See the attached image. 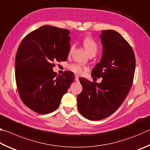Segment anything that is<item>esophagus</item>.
<instances>
[{
	"label": "esophagus",
	"mask_w": 150,
	"mask_h": 150,
	"mask_svg": "<svg viewBox=\"0 0 150 150\" xmlns=\"http://www.w3.org/2000/svg\"><path fill=\"white\" fill-rule=\"evenodd\" d=\"M75 81H79V77L77 75H75Z\"/></svg>",
	"instance_id": "esophagus-1"
}]
</instances>
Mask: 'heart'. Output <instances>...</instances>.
I'll return each mask as SVG.
<instances>
[{
    "instance_id": "obj_1",
    "label": "heart",
    "mask_w": 150,
    "mask_h": 150,
    "mask_svg": "<svg viewBox=\"0 0 150 150\" xmlns=\"http://www.w3.org/2000/svg\"><path fill=\"white\" fill-rule=\"evenodd\" d=\"M83 45L84 47L86 52L87 54L89 55L91 54H96V53L98 51V44L96 42L95 40H93L92 38L88 36L83 40ZM75 46L72 45L70 48L69 50V54H71L73 51L74 50ZM69 69L72 72L76 73L77 75H82L83 73L87 70V68L84 66L81 65L80 64H77V63H74V64H71L69 66Z\"/></svg>"
}]
</instances>
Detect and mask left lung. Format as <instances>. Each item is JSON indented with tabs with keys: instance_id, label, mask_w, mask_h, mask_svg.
<instances>
[{
	"instance_id": "left-lung-1",
	"label": "left lung",
	"mask_w": 150,
	"mask_h": 150,
	"mask_svg": "<svg viewBox=\"0 0 150 150\" xmlns=\"http://www.w3.org/2000/svg\"><path fill=\"white\" fill-rule=\"evenodd\" d=\"M101 59L91 76L103 78L93 83L80 78L83 90L77 96L79 112L91 120L108 117L120 107L132 85L136 67L134 51L128 42L115 30H102Z\"/></svg>"
}]
</instances>
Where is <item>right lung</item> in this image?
Wrapping results in <instances>:
<instances>
[{"label":"right lung","instance_id":"1","mask_svg":"<svg viewBox=\"0 0 150 150\" xmlns=\"http://www.w3.org/2000/svg\"><path fill=\"white\" fill-rule=\"evenodd\" d=\"M68 30L43 26L22 40L16 55L15 77L22 102L40 115L55 111L74 81L71 71L57 75L55 62L67 60L70 50Z\"/></svg>","mask_w":150,"mask_h":150}]
</instances>
